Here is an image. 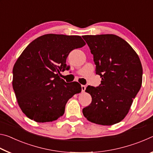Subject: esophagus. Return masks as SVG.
Wrapping results in <instances>:
<instances>
[{"label":"esophagus","mask_w":153,"mask_h":153,"mask_svg":"<svg viewBox=\"0 0 153 153\" xmlns=\"http://www.w3.org/2000/svg\"><path fill=\"white\" fill-rule=\"evenodd\" d=\"M86 86H84V85H82V91L83 92H85V90H86Z\"/></svg>","instance_id":"1"}]
</instances>
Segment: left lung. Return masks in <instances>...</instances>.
Wrapping results in <instances>:
<instances>
[{
  "mask_svg": "<svg viewBox=\"0 0 153 153\" xmlns=\"http://www.w3.org/2000/svg\"><path fill=\"white\" fill-rule=\"evenodd\" d=\"M82 38L94 56L96 74L102 78L98 87L86 88L92 102L83 108V114L92 123L114 125L126 117L140 89V60L132 47L116 35H86Z\"/></svg>",
  "mask_w": 153,
  "mask_h": 153,
  "instance_id": "8db88e82",
  "label": "left lung"
}]
</instances>
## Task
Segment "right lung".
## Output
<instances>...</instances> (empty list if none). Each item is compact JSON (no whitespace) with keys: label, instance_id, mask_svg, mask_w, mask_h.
Returning a JSON list of instances; mask_svg holds the SVG:
<instances>
[{"label":"right lung","instance_id":"add662e5","mask_svg":"<svg viewBox=\"0 0 153 153\" xmlns=\"http://www.w3.org/2000/svg\"><path fill=\"white\" fill-rule=\"evenodd\" d=\"M86 43L79 36L48 33L28 45L13 69V88L19 107L38 123L57 120L66 103L82 91L79 83H66L59 74L67 68L66 59L74 49Z\"/></svg>","mask_w":153,"mask_h":153}]
</instances>
